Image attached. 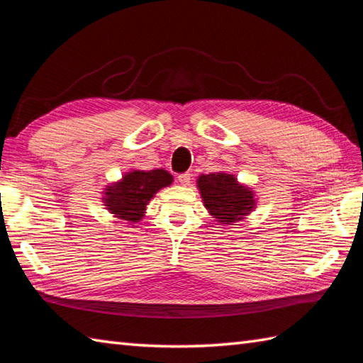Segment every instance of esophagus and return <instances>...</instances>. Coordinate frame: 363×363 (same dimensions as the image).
Instances as JSON below:
<instances>
[{
	"label": "esophagus",
	"instance_id": "34e87169",
	"mask_svg": "<svg viewBox=\"0 0 363 363\" xmlns=\"http://www.w3.org/2000/svg\"><path fill=\"white\" fill-rule=\"evenodd\" d=\"M177 181H179V184H182V186H189V184L191 182V174L190 173H181L179 176H177Z\"/></svg>",
	"mask_w": 363,
	"mask_h": 363
}]
</instances>
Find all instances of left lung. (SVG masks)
<instances>
[{
	"label": "left lung",
	"instance_id": "1",
	"mask_svg": "<svg viewBox=\"0 0 363 363\" xmlns=\"http://www.w3.org/2000/svg\"><path fill=\"white\" fill-rule=\"evenodd\" d=\"M198 187L204 206L221 225L240 221L254 209L256 203L252 191L240 186L235 177L228 173L201 174Z\"/></svg>",
	"mask_w": 363,
	"mask_h": 363
}]
</instances>
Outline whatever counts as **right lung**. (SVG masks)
Masks as SVG:
<instances>
[{
    "label": "right lung",
    "instance_id": "right-lung-1",
    "mask_svg": "<svg viewBox=\"0 0 363 363\" xmlns=\"http://www.w3.org/2000/svg\"><path fill=\"white\" fill-rule=\"evenodd\" d=\"M173 182V176L165 169L151 172H130L123 176V181L106 189L104 206L118 218L137 223L143 217L145 207L157 190Z\"/></svg>",
    "mask_w": 363,
    "mask_h": 363
}]
</instances>
